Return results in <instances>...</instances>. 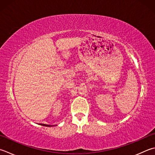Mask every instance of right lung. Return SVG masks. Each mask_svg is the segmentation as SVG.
<instances>
[{
    "mask_svg": "<svg viewBox=\"0 0 155 155\" xmlns=\"http://www.w3.org/2000/svg\"><path fill=\"white\" fill-rule=\"evenodd\" d=\"M40 125L44 126H46V127H52V126H55V125H48V124H40Z\"/></svg>",
    "mask_w": 155,
    "mask_h": 155,
    "instance_id": "right-lung-1",
    "label": "right lung"
}]
</instances>
